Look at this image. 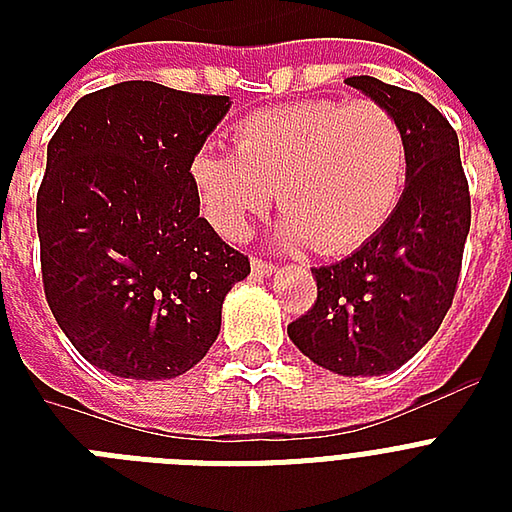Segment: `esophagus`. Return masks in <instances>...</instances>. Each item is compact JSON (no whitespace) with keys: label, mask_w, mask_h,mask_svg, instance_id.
Wrapping results in <instances>:
<instances>
[{"label":"esophagus","mask_w":512,"mask_h":512,"mask_svg":"<svg viewBox=\"0 0 512 512\" xmlns=\"http://www.w3.org/2000/svg\"><path fill=\"white\" fill-rule=\"evenodd\" d=\"M276 271H279V265L265 263V260H252V273L255 276H273Z\"/></svg>","instance_id":"1"}]
</instances>
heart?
Masks as SVG:
<instances>
[{
  "label": "heart",
  "instance_id": "b5f03b06",
  "mask_svg": "<svg viewBox=\"0 0 512 512\" xmlns=\"http://www.w3.org/2000/svg\"><path fill=\"white\" fill-rule=\"evenodd\" d=\"M236 151L201 146L191 180L209 223L241 239L279 188L284 239L321 255L361 247L393 215L409 170L398 116L374 100L319 98L236 124Z\"/></svg>",
  "mask_w": 512,
  "mask_h": 512
}]
</instances>
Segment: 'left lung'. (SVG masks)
Masks as SVG:
<instances>
[{
  "mask_svg": "<svg viewBox=\"0 0 512 512\" xmlns=\"http://www.w3.org/2000/svg\"><path fill=\"white\" fill-rule=\"evenodd\" d=\"M345 84L398 116L409 143L406 185L372 239L340 263L313 268L316 305L287 335L321 369L377 377L404 366L452 308L470 193L457 132L438 108L374 76H350Z\"/></svg>",
  "mask_w": 512,
  "mask_h": 512,
  "instance_id": "8db88e82",
  "label": "left lung"
}]
</instances>
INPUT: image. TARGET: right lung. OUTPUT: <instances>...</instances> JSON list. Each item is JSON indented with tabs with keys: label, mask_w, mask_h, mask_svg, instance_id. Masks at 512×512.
I'll list each match as a JSON object with an SVG mask.
<instances>
[{
	"label": "right lung",
	"mask_w": 512,
	"mask_h": 512,
	"mask_svg": "<svg viewBox=\"0 0 512 512\" xmlns=\"http://www.w3.org/2000/svg\"><path fill=\"white\" fill-rule=\"evenodd\" d=\"M231 108L156 82L90 92L47 146L36 196L50 311L79 353L127 380L207 356L249 260L199 217L191 159Z\"/></svg>",
	"instance_id": "add662e5"
}]
</instances>
